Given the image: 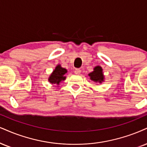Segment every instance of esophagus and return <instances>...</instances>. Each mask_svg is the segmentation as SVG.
I'll return each instance as SVG.
<instances>
[{
	"mask_svg": "<svg viewBox=\"0 0 147 147\" xmlns=\"http://www.w3.org/2000/svg\"><path fill=\"white\" fill-rule=\"evenodd\" d=\"M81 72V70L80 69H76L75 70H74V73L75 74H80Z\"/></svg>",
	"mask_w": 147,
	"mask_h": 147,
	"instance_id": "esophagus-1",
	"label": "esophagus"
}]
</instances>
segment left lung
Listing matches in <instances>:
<instances>
[{
	"label": "left lung",
	"instance_id": "8db88e82",
	"mask_svg": "<svg viewBox=\"0 0 147 147\" xmlns=\"http://www.w3.org/2000/svg\"><path fill=\"white\" fill-rule=\"evenodd\" d=\"M91 80L94 81L95 82L101 83V82L104 81V76L102 73V69L101 67L97 66L94 68V71L91 73L88 74Z\"/></svg>",
	"mask_w": 147,
	"mask_h": 147
}]
</instances>
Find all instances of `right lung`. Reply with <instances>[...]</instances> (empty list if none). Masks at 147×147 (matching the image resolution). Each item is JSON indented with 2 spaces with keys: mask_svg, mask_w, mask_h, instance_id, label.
Returning a JSON list of instances; mask_svg holds the SVG:
<instances>
[{
  "mask_svg": "<svg viewBox=\"0 0 147 147\" xmlns=\"http://www.w3.org/2000/svg\"><path fill=\"white\" fill-rule=\"evenodd\" d=\"M67 73V69L61 67V65H58L56 67V69L52 72V74L49 78V82L51 84H59L62 80H65V74Z\"/></svg>",
  "mask_w": 147,
  "mask_h": 147,
  "instance_id": "1",
  "label": "right lung"
}]
</instances>
